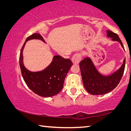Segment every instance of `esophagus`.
Wrapping results in <instances>:
<instances>
[{
	"mask_svg": "<svg viewBox=\"0 0 131 131\" xmlns=\"http://www.w3.org/2000/svg\"><path fill=\"white\" fill-rule=\"evenodd\" d=\"M81 59V55L80 54H74L72 58V61L73 64H78Z\"/></svg>",
	"mask_w": 131,
	"mask_h": 131,
	"instance_id": "34e87169",
	"label": "esophagus"
}]
</instances>
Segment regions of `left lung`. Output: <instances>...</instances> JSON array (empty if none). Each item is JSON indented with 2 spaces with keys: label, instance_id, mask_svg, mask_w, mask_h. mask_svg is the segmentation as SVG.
Instances as JSON below:
<instances>
[{
  "label": "left lung",
  "instance_id": "8db88e82",
  "mask_svg": "<svg viewBox=\"0 0 131 131\" xmlns=\"http://www.w3.org/2000/svg\"><path fill=\"white\" fill-rule=\"evenodd\" d=\"M107 37L112 41H118L124 49V46L118 35L107 30ZM81 74L84 87L87 91L92 95H103L112 91L120 81L124 73L125 58L118 70L108 76H104L98 72L90 57H85L80 62Z\"/></svg>",
  "mask_w": 131,
  "mask_h": 131
}]
</instances>
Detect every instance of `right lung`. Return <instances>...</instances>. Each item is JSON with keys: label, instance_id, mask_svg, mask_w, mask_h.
Returning a JSON list of instances; mask_svg holds the SVG:
<instances>
[{"label": "right lung", "instance_id": "right-lung-1", "mask_svg": "<svg viewBox=\"0 0 131 131\" xmlns=\"http://www.w3.org/2000/svg\"><path fill=\"white\" fill-rule=\"evenodd\" d=\"M37 39L46 43L40 34H34L26 39L19 55V66L21 74L26 85L33 92L43 97H51L57 95L63 87L65 77L73 63L69 59L60 55H55L52 61L44 69L31 72L24 65L23 50L26 41Z\"/></svg>", "mask_w": 131, "mask_h": 131}]
</instances>
